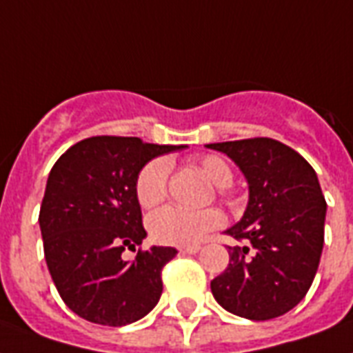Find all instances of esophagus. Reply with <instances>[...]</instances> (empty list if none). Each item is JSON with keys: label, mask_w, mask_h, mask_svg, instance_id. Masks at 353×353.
I'll return each instance as SVG.
<instances>
[{"label": "esophagus", "mask_w": 353, "mask_h": 353, "mask_svg": "<svg viewBox=\"0 0 353 353\" xmlns=\"http://www.w3.org/2000/svg\"><path fill=\"white\" fill-rule=\"evenodd\" d=\"M201 250V247L199 245H193V247H182L180 248V252L182 254H196Z\"/></svg>", "instance_id": "34e87169"}]
</instances>
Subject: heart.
<instances>
[{"label":"heart","mask_w":353,"mask_h":353,"mask_svg":"<svg viewBox=\"0 0 353 353\" xmlns=\"http://www.w3.org/2000/svg\"><path fill=\"white\" fill-rule=\"evenodd\" d=\"M199 169L215 188L225 190L234 180L230 163L223 157L208 154L199 160ZM169 163L163 158H157L145 163L136 179V199L139 206H158L168 195ZM223 225V215L217 210L190 212L179 206H165L149 217L147 226L154 241L176 247H193L206 236Z\"/></svg>","instance_id":"heart-1"}]
</instances>
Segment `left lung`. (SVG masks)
<instances>
[{
    "mask_svg": "<svg viewBox=\"0 0 353 353\" xmlns=\"http://www.w3.org/2000/svg\"><path fill=\"white\" fill-rule=\"evenodd\" d=\"M241 169L248 204L226 230L241 247H228L230 263L212 280L226 311L269 321L293 310L310 291L324 245L326 201L315 169L291 147L270 138L210 143Z\"/></svg>",
    "mask_w": 353,
    "mask_h": 353,
    "instance_id": "left-lung-1",
    "label": "left lung"
}]
</instances>
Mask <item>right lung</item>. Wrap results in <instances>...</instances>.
Segmentation results:
<instances>
[{"instance_id": "1", "label": "right lung", "mask_w": 353, "mask_h": 353, "mask_svg": "<svg viewBox=\"0 0 353 353\" xmlns=\"http://www.w3.org/2000/svg\"><path fill=\"white\" fill-rule=\"evenodd\" d=\"M184 147L94 136L54 162L38 223L49 274L73 313L101 326H125L158 304L162 269L176 248L138 250L132 261L123 252H136L147 237L138 173L152 158Z\"/></svg>"}]
</instances>
